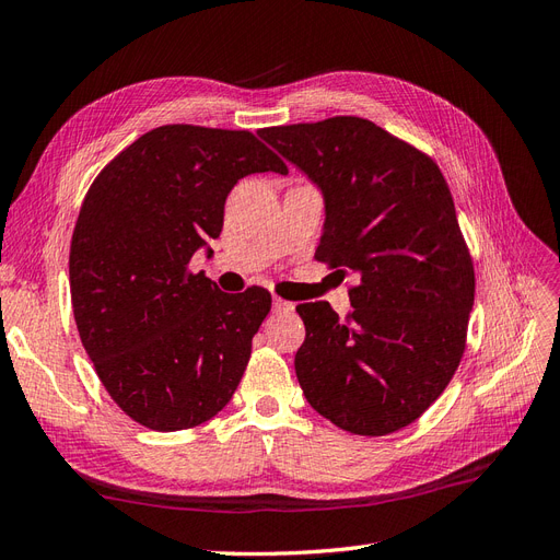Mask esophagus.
<instances>
[{
	"label": "esophagus",
	"instance_id": "esophagus-1",
	"mask_svg": "<svg viewBox=\"0 0 560 560\" xmlns=\"http://www.w3.org/2000/svg\"><path fill=\"white\" fill-rule=\"evenodd\" d=\"M273 311H276V313H290V311H294V303L276 296V299H273Z\"/></svg>",
	"mask_w": 560,
	"mask_h": 560
}]
</instances>
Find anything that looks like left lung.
<instances>
[{"mask_svg":"<svg viewBox=\"0 0 560 560\" xmlns=\"http://www.w3.org/2000/svg\"><path fill=\"white\" fill-rule=\"evenodd\" d=\"M325 196L317 261L354 282L352 311L299 303V385L336 428L383 436L411 425L463 360L474 264L439 165L360 116L261 128Z\"/></svg>","mask_w":560,"mask_h":560,"instance_id":"8db88e82","label":"left lung"}]
</instances>
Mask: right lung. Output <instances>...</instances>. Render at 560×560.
Segmentation results:
<instances>
[{
  "instance_id": "add662e5",
  "label": "right lung",
  "mask_w": 560,
  "mask_h": 560,
  "mask_svg": "<svg viewBox=\"0 0 560 560\" xmlns=\"http://www.w3.org/2000/svg\"><path fill=\"white\" fill-rule=\"evenodd\" d=\"M252 173L287 165L249 130L173 124L126 147L83 198L70 247L77 329L109 397L149 430L222 411L270 311L264 287L226 294L189 270Z\"/></svg>"
}]
</instances>
